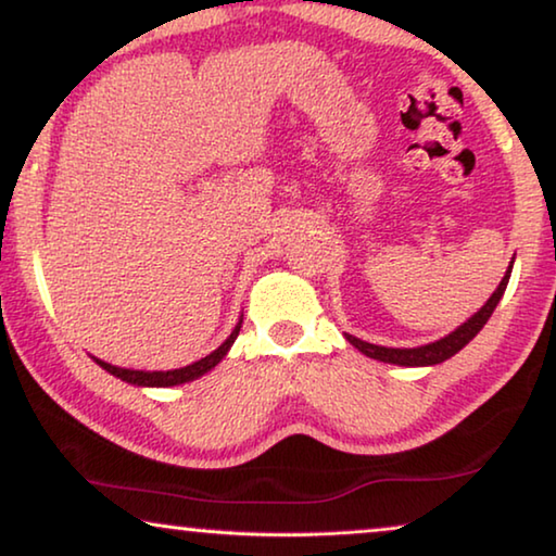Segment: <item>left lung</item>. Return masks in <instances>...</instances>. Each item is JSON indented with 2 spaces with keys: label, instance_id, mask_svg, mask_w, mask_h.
<instances>
[{
  "label": "left lung",
  "instance_id": "left-lung-1",
  "mask_svg": "<svg viewBox=\"0 0 556 556\" xmlns=\"http://www.w3.org/2000/svg\"><path fill=\"white\" fill-rule=\"evenodd\" d=\"M515 263V261H511ZM509 270L505 273V278H502V283L497 286V290L490 295V301H486L480 311H477L472 318L467 323H463L457 330H452L450 336L434 340L430 345H420V348H382V345H372V343H365V340L355 338V336H345L350 340V345H355L361 350L363 355L372 357V361H380V363H392V365H405V367H425V365H438V363H445L447 357H452L455 353H459L469 340H472L477 332L484 328V323L490 320V315L494 313V307H497L500 298L505 295V288L509 283Z\"/></svg>",
  "mask_w": 556,
  "mask_h": 556
}]
</instances>
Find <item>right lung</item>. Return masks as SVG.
<instances>
[{
	"label": "right lung",
	"mask_w": 556,
	"mask_h": 556,
	"mask_svg": "<svg viewBox=\"0 0 556 556\" xmlns=\"http://www.w3.org/2000/svg\"><path fill=\"white\" fill-rule=\"evenodd\" d=\"M241 323L243 318L238 320V326L233 328V332L226 338V343H220L216 350H213L211 355L201 357V361H195L186 367H178V370H126V367H116L111 363L99 361V357H93L101 367H104L106 372L114 375V378H122L124 382H131V386H139V388H170V386H184V382H191L195 378H201L203 372H208L211 367H216L220 361H224L226 353L233 345V340L238 338V332H241Z\"/></svg>",
	"instance_id": "right-lung-1"
}]
</instances>
